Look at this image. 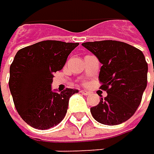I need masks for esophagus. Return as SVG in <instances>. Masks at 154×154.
<instances>
[{"instance_id":"obj_1","label":"esophagus","mask_w":154,"mask_h":154,"mask_svg":"<svg viewBox=\"0 0 154 154\" xmlns=\"http://www.w3.org/2000/svg\"><path fill=\"white\" fill-rule=\"evenodd\" d=\"M81 92H82L83 95H89V94H90V91H87V90H82V91H81Z\"/></svg>"}]
</instances>
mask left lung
Segmentation results:
<instances>
[{
    "mask_svg": "<svg viewBox=\"0 0 154 154\" xmlns=\"http://www.w3.org/2000/svg\"><path fill=\"white\" fill-rule=\"evenodd\" d=\"M103 64L99 73L107 96L91 108L92 117L105 125L129 120L139 107L147 86L148 64L142 51L117 41L88 42L82 44Z\"/></svg>",
    "mask_w": 154,
    "mask_h": 154,
    "instance_id": "8db88e82",
    "label": "left lung"
}]
</instances>
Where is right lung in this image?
Instances as JSON below:
<instances>
[{
	"instance_id": "add662e5",
	"label": "right lung",
	"mask_w": 154,
	"mask_h": 154,
	"mask_svg": "<svg viewBox=\"0 0 154 154\" xmlns=\"http://www.w3.org/2000/svg\"><path fill=\"white\" fill-rule=\"evenodd\" d=\"M78 42L43 41L18 51L10 67L9 87L15 108L30 126L47 130L64 118L76 89L51 90L53 74L61 71Z\"/></svg>"
}]
</instances>
